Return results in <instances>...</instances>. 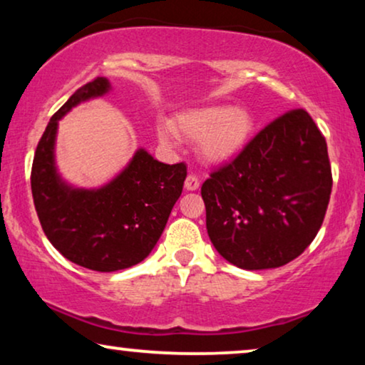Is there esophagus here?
<instances>
[{
	"mask_svg": "<svg viewBox=\"0 0 365 365\" xmlns=\"http://www.w3.org/2000/svg\"><path fill=\"white\" fill-rule=\"evenodd\" d=\"M184 187H186L187 191H197L199 179L194 176V174H189V176L186 178V181H184Z\"/></svg>",
	"mask_w": 365,
	"mask_h": 365,
	"instance_id": "obj_1",
	"label": "esophagus"
}]
</instances>
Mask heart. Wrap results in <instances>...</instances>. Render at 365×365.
Returning a JSON list of instances; mask_svg holds the SVG:
<instances>
[{
	"label": "heart",
	"mask_w": 365,
	"mask_h": 365,
	"mask_svg": "<svg viewBox=\"0 0 365 365\" xmlns=\"http://www.w3.org/2000/svg\"><path fill=\"white\" fill-rule=\"evenodd\" d=\"M252 131V118L246 109L226 104L192 108L173 119L158 124V139L163 146H174V134L187 141H197V151L207 163H226L246 146Z\"/></svg>",
	"instance_id": "1"
}]
</instances>
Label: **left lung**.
I'll return each instance as SVG.
<instances>
[{
  "instance_id": "1",
  "label": "left lung",
  "mask_w": 365,
  "mask_h": 365,
  "mask_svg": "<svg viewBox=\"0 0 365 365\" xmlns=\"http://www.w3.org/2000/svg\"><path fill=\"white\" fill-rule=\"evenodd\" d=\"M331 189L326 138L307 111L292 109L204 181L209 239L241 269L281 267L317 236Z\"/></svg>"
}]
</instances>
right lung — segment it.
Returning a JSON list of instances; mask_svg holds the SVG:
<instances>
[{
    "instance_id": "obj_1",
    "label": "right lung",
    "mask_w": 365,
    "mask_h": 365,
    "mask_svg": "<svg viewBox=\"0 0 365 365\" xmlns=\"http://www.w3.org/2000/svg\"><path fill=\"white\" fill-rule=\"evenodd\" d=\"M109 89L106 78H96L58 109L39 139L31 169L34 207L49 242L71 262L98 272L121 271L149 256L187 176L184 163H159L139 148L101 187H74L64 181L54 159L59 119Z\"/></svg>"
}]
</instances>
